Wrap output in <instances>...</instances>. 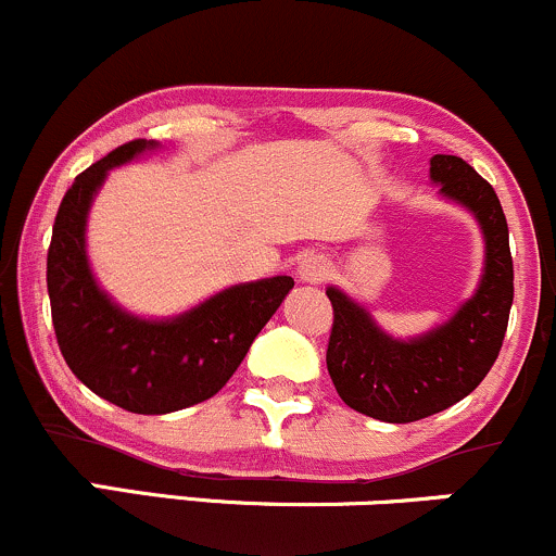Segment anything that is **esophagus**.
Returning <instances> with one entry per match:
<instances>
[{
  "label": "esophagus",
  "instance_id": "34e87169",
  "mask_svg": "<svg viewBox=\"0 0 556 556\" xmlns=\"http://www.w3.org/2000/svg\"><path fill=\"white\" fill-rule=\"evenodd\" d=\"M296 276L302 283H319V280L328 276V263L319 254H306L296 267Z\"/></svg>",
  "mask_w": 556,
  "mask_h": 556
}]
</instances>
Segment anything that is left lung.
I'll return each mask as SVG.
<instances>
[{"instance_id": "obj_1", "label": "left lung", "mask_w": 556, "mask_h": 556, "mask_svg": "<svg viewBox=\"0 0 556 556\" xmlns=\"http://www.w3.org/2000/svg\"><path fill=\"white\" fill-rule=\"evenodd\" d=\"M437 194L473 215L484 237V267L473 296L421 336L395 338L349 293L328 286L332 332L328 371L345 406L388 424L440 414L473 393L497 362L513 306L510 233L489 181L458 155H434Z\"/></svg>"}]
</instances>
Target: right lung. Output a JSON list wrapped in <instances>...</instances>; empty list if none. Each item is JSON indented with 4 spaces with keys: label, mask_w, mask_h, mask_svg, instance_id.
<instances>
[{
    "label": "right lung",
    "mask_w": 556,
    "mask_h": 556,
    "mask_svg": "<svg viewBox=\"0 0 556 556\" xmlns=\"http://www.w3.org/2000/svg\"><path fill=\"white\" fill-rule=\"evenodd\" d=\"M159 148L132 140L85 168L59 205L46 257L51 319L72 375L103 401L146 416L218 393L293 289L291 276L250 280L174 317H140L101 289L88 260L90 207L111 168Z\"/></svg>",
    "instance_id": "add662e5"
}]
</instances>
